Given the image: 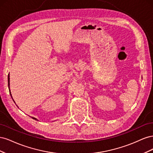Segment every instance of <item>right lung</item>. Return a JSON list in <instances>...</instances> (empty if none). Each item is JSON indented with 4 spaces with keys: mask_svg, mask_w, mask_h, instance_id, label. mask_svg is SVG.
Returning a JSON list of instances; mask_svg holds the SVG:
<instances>
[{
    "mask_svg": "<svg viewBox=\"0 0 153 153\" xmlns=\"http://www.w3.org/2000/svg\"><path fill=\"white\" fill-rule=\"evenodd\" d=\"M8 87H9V89H10V74H9L8 75ZM10 94H11V92H10ZM12 97V96H11ZM14 101V100H13ZM34 119H35V120H37L36 118H34V117H32ZM37 121H38V120H37Z\"/></svg>",
    "mask_w": 153,
    "mask_h": 153,
    "instance_id": "obj_1",
    "label": "right lung"
}]
</instances>
